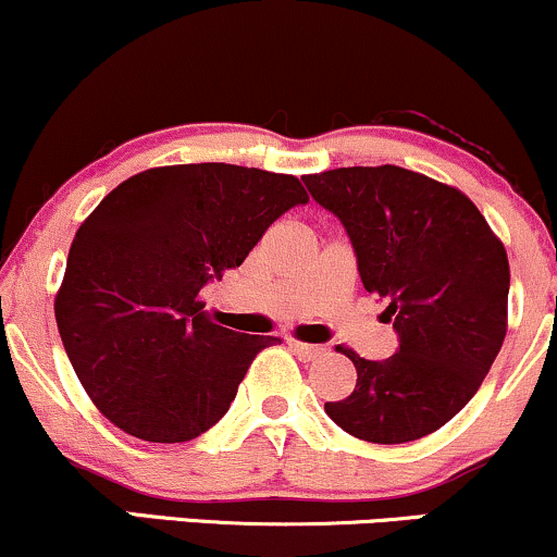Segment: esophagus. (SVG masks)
Here are the masks:
<instances>
[{"label": "esophagus", "mask_w": 557, "mask_h": 557, "mask_svg": "<svg viewBox=\"0 0 557 557\" xmlns=\"http://www.w3.org/2000/svg\"><path fill=\"white\" fill-rule=\"evenodd\" d=\"M292 349H294V355H297L299 359H305V362H312V359H318V357L325 355L323 346L302 344V342H292Z\"/></svg>", "instance_id": "1"}]
</instances>
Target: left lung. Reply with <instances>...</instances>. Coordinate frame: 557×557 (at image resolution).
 Segmentation results:
<instances>
[{"label":"left lung","mask_w":557,"mask_h":557,"mask_svg":"<svg viewBox=\"0 0 557 557\" xmlns=\"http://www.w3.org/2000/svg\"><path fill=\"white\" fill-rule=\"evenodd\" d=\"M342 221L364 289L383 299L398 349L355 362L351 396L325 414L368 443L420 441L476 394L506 338L508 255L456 187L401 166H346L302 176Z\"/></svg>","instance_id":"left-lung-1"}]
</instances>
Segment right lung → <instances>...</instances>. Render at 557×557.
Segmentation results:
<instances>
[{"label":"right lung","instance_id":"right-lung-1","mask_svg":"<svg viewBox=\"0 0 557 557\" xmlns=\"http://www.w3.org/2000/svg\"><path fill=\"white\" fill-rule=\"evenodd\" d=\"M307 193L297 176L180 163L129 176L72 239L54 315L101 414L150 443H185L232 407L271 344L202 312L200 289L239 268Z\"/></svg>","mask_w":557,"mask_h":557}]
</instances>
